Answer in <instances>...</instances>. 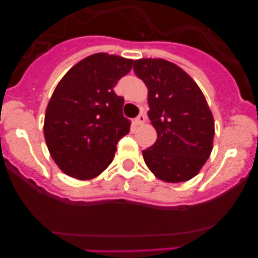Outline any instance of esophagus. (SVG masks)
Segmentation results:
<instances>
[{
  "mask_svg": "<svg viewBox=\"0 0 258 258\" xmlns=\"http://www.w3.org/2000/svg\"><path fill=\"white\" fill-rule=\"evenodd\" d=\"M145 121H146V116H145L144 113L139 114V117H137V118L135 119V122H136L137 126H141V124H144Z\"/></svg>",
  "mask_w": 258,
  "mask_h": 258,
  "instance_id": "34e87169",
  "label": "esophagus"
}]
</instances>
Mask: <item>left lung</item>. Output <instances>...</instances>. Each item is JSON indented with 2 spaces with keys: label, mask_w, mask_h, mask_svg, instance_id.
Segmentation results:
<instances>
[{
  "label": "left lung",
  "mask_w": 258,
  "mask_h": 258,
  "mask_svg": "<svg viewBox=\"0 0 258 258\" xmlns=\"http://www.w3.org/2000/svg\"><path fill=\"white\" fill-rule=\"evenodd\" d=\"M135 74L148 90V118L157 140L142 151L157 178L177 183L194 178L213 148L215 121L201 88L181 67L163 58H141Z\"/></svg>",
  "instance_id": "obj_1"
}]
</instances>
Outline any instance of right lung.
<instances>
[{
  "label": "right lung",
  "instance_id": "add662e5",
  "mask_svg": "<svg viewBox=\"0 0 258 258\" xmlns=\"http://www.w3.org/2000/svg\"><path fill=\"white\" fill-rule=\"evenodd\" d=\"M134 59L95 53L77 62L58 82L46 108L43 135L49 155L70 177L92 179L110 166L119 139L130 132L117 81Z\"/></svg>",
  "mask_w": 258,
  "mask_h": 258
}]
</instances>
